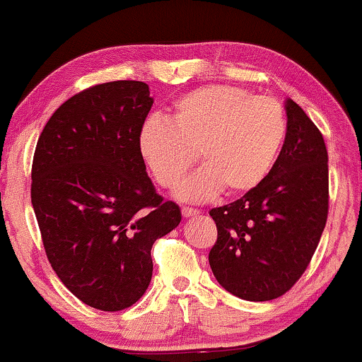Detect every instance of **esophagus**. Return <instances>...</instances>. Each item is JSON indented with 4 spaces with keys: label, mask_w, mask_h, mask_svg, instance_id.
<instances>
[{
    "label": "esophagus",
    "mask_w": 362,
    "mask_h": 362,
    "mask_svg": "<svg viewBox=\"0 0 362 362\" xmlns=\"http://www.w3.org/2000/svg\"><path fill=\"white\" fill-rule=\"evenodd\" d=\"M181 212H182V216H185V217H192V216L199 214V211L194 209V207H182Z\"/></svg>",
    "instance_id": "esophagus-1"
}]
</instances>
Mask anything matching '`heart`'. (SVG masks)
<instances>
[{
  "label": "heart",
  "instance_id": "1",
  "mask_svg": "<svg viewBox=\"0 0 362 362\" xmlns=\"http://www.w3.org/2000/svg\"><path fill=\"white\" fill-rule=\"evenodd\" d=\"M286 117L272 97L216 83L186 92L173 103L171 122L151 117L138 145L158 185L173 189L199 160L204 168L180 186L186 201L209 199L221 189L235 196L269 175L284 146Z\"/></svg>",
  "mask_w": 362,
  "mask_h": 362
}]
</instances>
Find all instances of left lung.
I'll use <instances>...</instances> for the list:
<instances>
[{
  "mask_svg": "<svg viewBox=\"0 0 362 362\" xmlns=\"http://www.w3.org/2000/svg\"><path fill=\"white\" fill-rule=\"evenodd\" d=\"M286 136L264 181L209 216L217 240L209 265L232 295L269 301L285 295L308 269L329 207L328 151L298 103L286 100Z\"/></svg>",
  "mask_w": 362,
  "mask_h": 362,
  "instance_id": "1",
  "label": "left lung"
}]
</instances>
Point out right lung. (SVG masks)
<instances>
[{
	"label": "right lung",
	"mask_w": 362,
	"mask_h": 362,
	"mask_svg": "<svg viewBox=\"0 0 362 362\" xmlns=\"http://www.w3.org/2000/svg\"><path fill=\"white\" fill-rule=\"evenodd\" d=\"M150 88L115 81L83 88L39 135L31 202L47 260L69 291L102 311L130 308L151 281V247L181 222L146 175L138 136Z\"/></svg>",
	"instance_id": "obj_1"
}]
</instances>
